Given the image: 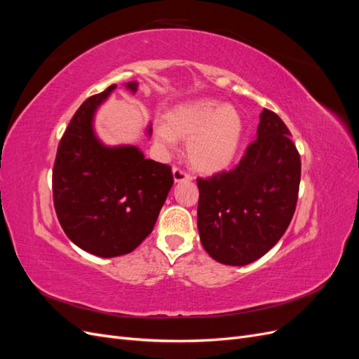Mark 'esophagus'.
<instances>
[{"label":"esophagus","mask_w":359,"mask_h":359,"mask_svg":"<svg viewBox=\"0 0 359 359\" xmlns=\"http://www.w3.org/2000/svg\"><path fill=\"white\" fill-rule=\"evenodd\" d=\"M172 173H173V181L175 182H181V181H190L191 175L187 173L184 169L178 168V166H173L172 168Z\"/></svg>","instance_id":"obj_1"}]
</instances>
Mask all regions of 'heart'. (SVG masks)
<instances>
[{
  "label": "heart",
  "instance_id": "1",
  "mask_svg": "<svg viewBox=\"0 0 359 359\" xmlns=\"http://www.w3.org/2000/svg\"><path fill=\"white\" fill-rule=\"evenodd\" d=\"M244 133L243 118L235 107L201 99L172 107L154 126L157 144L172 148L187 140V160L205 173L226 169L240 149Z\"/></svg>",
  "mask_w": 359,
  "mask_h": 359
}]
</instances>
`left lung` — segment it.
I'll return each instance as SVG.
<instances>
[{
  "label": "left lung",
  "mask_w": 359,
  "mask_h": 359,
  "mask_svg": "<svg viewBox=\"0 0 359 359\" xmlns=\"http://www.w3.org/2000/svg\"><path fill=\"white\" fill-rule=\"evenodd\" d=\"M198 229L212 259L241 266L273 248L297 208L301 157L281 118L260 114L257 137L231 170L198 178Z\"/></svg>",
  "instance_id": "8db88e82"
}]
</instances>
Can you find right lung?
Here are the masks:
<instances>
[{
    "label": "right lung",
    "mask_w": 359,
    "mask_h": 359,
    "mask_svg": "<svg viewBox=\"0 0 359 359\" xmlns=\"http://www.w3.org/2000/svg\"><path fill=\"white\" fill-rule=\"evenodd\" d=\"M126 86L136 91L137 83ZM115 88L88 97L76 111L52 170L53 206L62 231L100 257L127 255L145 240L173 184L169 165L145 158L136 147L107 148L97 140L94 112Z\"/></svg>",
    "instance_id": "obj_1"
}]
</instances>
